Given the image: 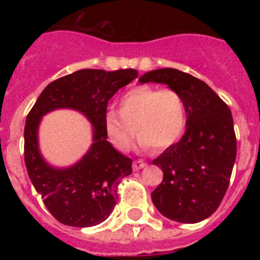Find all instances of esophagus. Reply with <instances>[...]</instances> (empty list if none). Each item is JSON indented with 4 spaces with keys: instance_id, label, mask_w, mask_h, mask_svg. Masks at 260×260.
Instances as JSON below:
<instances>
[{
    "instance_id": "obj_1",
    "label": "esophagus",
    "mask_w": 260,
    "mask_h": 260,
    "mask_svg": "<svg viewBox=\"0 0 260 260\" xmlns=\"http://www.w3.org/2000/svg\"><path fill=\"white\" fill-rule=\"evenodd\" d=\"M147 163L143 162V160H135L134 165H132V167H134V170H140V169H143V167H146Z\"/></svg>"
}]
</instances>
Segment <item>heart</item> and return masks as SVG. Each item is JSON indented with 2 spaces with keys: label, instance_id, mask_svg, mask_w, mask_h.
Masks as SVG:
<instances>
[{
  "label": "heart",
  "instance_id": "obj_1",
  "mask_svg": "<svg viewBox=\"0 0 260 260\" xmlns=\"http://www.w3.org/2000/svg\"><path fill=\"white\" fill-rule=\"evenodd\" d=\"M118 112L109 109L104 124L118 150H128L138 132L143 146L163 150L177 142L186 122L185 100L174 89L136 86L120 98Z\"/></svg>",
  "mask_w": 260,
  "mask_h": 260
}]
</instances>
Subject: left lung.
<instances>
[{
  "label": "left lung",
  "mask_w": 260,
  "mask_h": 260,
  "mask_svg": "<svg viewBox=\"0 0 260 260\" xmlns=\"http://www.w3.org/2000/svg\"><path fill=\"white\" fill-rule=\"evenodd\" d=\"M142 83H165L182 94L186 131L152 165L163 181L151 193L156 209L173 221L194 224L216 212L230 186L236 135L230 108L204 81L177 69L148 71Z\"/></svg>",
  "instance_id": "obj_1"
}]
</instances>
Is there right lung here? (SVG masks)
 <instances>
[{"instance_id": "1", "label": "right lung", "mask_w": 260, "mask_h": 260, "mask_svg": "<svg viewBox=\"0 0 260 260\" xmlns=\"http://www.w3.org/2000/svg\"><path fill=\"white\" fill-rule=\"evenodd\" d=\"M136 77L138 70L134 69L75 71L51 82L26 116V171L48 212L64 225L85 228L105 221L117 201L121 178L132 173V159L106 140L104 117L110 98ZM59 107L82 111L94 126V143L89 152L77 165L60 171L44 162L37 147L40 118Z\"/></svg>"}]
</instances>
